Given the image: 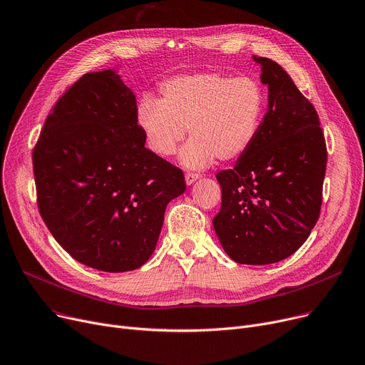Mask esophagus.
<instances>
[{"mask_svg": "<svg viewBox=\"0 0 365 365\" xmlns=\"http://www.w3.org/2000/svg\"><path fill=\"white\" fill-rule=\"evenodd\" d=\"M200 178H201V175H198V173H192V172L186 173V176H185L186 185H192L193 182H197Z\"/></svg>", "mask_w": 365, "mask_h": 365, "instance_id": "obj_1", "label": "esophagus"}]
</instances>
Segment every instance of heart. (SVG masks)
I'll return each mask as SVG.
<instances>
[{
    "instance_id": "obj_1",
    "label": "heart",
    "mask_w": 365,
    "mask_h": 365,
    "mask_svg": "<svg viewBox=\"0 0 365 365\" xmlns=\"http://www.w3.org/2000/svg\"><path fill=\"white\" fill-rule=\"evenodd\" d=\"M160 91L161 100L145 95L139 101V126L160 157L173 155L189 129L182 163L190 168L245 154L258 135L267 106L265 91L257 79L217 71L170 78Z\"/></svg>"
}]
</instances>
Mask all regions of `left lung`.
<instances>
[{"label": "left lung", "mask_w": 365, "mask_h": 365, "mask_svg": "<svg viewBox=\"0 0 365 365\" xmlns=\"http://www.w3.org/2000/svg\"><path fill=\"white\" fill-rule=\"evenodd\" d=\"M254 60L269 110L250 150L215 175L222 208L212 226L233 261L264 265L298 251L317 223L327 148L317 111L282 66Z\"/></svg>", "instance_id": "1"}]
</instances>
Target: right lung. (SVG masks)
Returning a JSON list of instances; mask_svg holds the SVG:
<instances>
[{
    "label": "right lung",
    "mask_w": 365,
    "mask_h": 365,
    "mask_svg": "<svg viewBox=\"0 0 365 365\" xmlns=\"http://www.w3.org/2000/svg\"><path fill=\"white\" fill-rule=\"evenodd\" d=\"M135 93L114 70L86 73L48 114L32 153L36 202L58 244L121 273L153 255L183 172L145 148Z\"/></svg>",
    "instance_id": "obj_1"
}]
</instances>
